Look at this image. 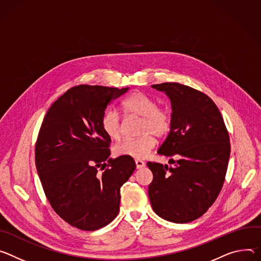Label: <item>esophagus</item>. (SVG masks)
Listing matches in <instances>:
<instances>
[{
    "mask_svg": "<svg viewBox=\"0 0 261 261\" xmlns=\"http://www.w3.org/2000/svg\"><path fill=\"white\" fill-rule=\"evenodd\" d=\"M135 163H136V167H137V169H141V168H143L144 166H145V163H144L143 161H141V160H136L135 161Z\"/></svg>",
    "mask_w": 261,
    "mask_h": 261,
    "instance_id": "34e87169",
    "label": "esophagus"
}]
</instances>
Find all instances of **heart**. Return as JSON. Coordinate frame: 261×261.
Here are the masks:
<instances>
[{"label":"heart","mask_w":261,"mask_h":261,"mask_svg":"<svg viewBox=\"0 0 261 261\" xmlns=\"http://www.w3.org/2000/svg\"><path fill=\"white\" fill-rule=\"evenodd\" d=\"M121 109L127 116L141 117L138 138H126L114 147V153L118 156L142 159L154 147L158 138H165L172 128V114L166 107L158 106L155 99L141 91L127 95L121 102ZM103 134L111 140L121 136V118L117 111L107 110L100 119Z\"/></svg>","instance_id":"heart-1"}]
</instances>
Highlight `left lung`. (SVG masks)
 Returning a JSON list of instances; mask_svg holds the SVG:
<instances>
[{"mask_svg": "<svg viewBox=\"0 0 261 261\" xmlns=\"http://www.w3.org/2000/svg\"><path fill=\"white\" fill-rule=\"evenodd\" d=\"M172 103V128L158 153L171 167L148 162L153 174L148 196L154 213L173 223H189L218 198L230 156L229 134L222 114L205 93L179 83L152 85Z\"/></svg>", "mask_w": 261, "mask_h": 261, "instance_id": "8db88e82", "label": "left lung"}]
</instances>
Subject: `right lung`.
<instances>
[{"mask_svg":"<svg viewBox=\"0 0 261 261\" xmlns=\"http://www.w3.org/2000/svg\"><path fill=\"white\" fill-rule=\"evenodd\" d=\"M128 88L79 85L48 109L40 126L35 163L56 214L84 231L107 226L119 213L120 188L136 169L133 158L110 156L100 127L108 105Z\"/></svg>","mask_w":261,"mask_h":261,"instance_id":"right-lung-1","label":"right lung"}]
</instances>
